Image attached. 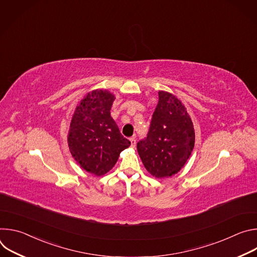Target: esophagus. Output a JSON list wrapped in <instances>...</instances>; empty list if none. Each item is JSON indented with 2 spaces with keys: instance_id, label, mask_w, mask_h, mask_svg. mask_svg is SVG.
<instances>
[{
  "instance_id": "esophagus-1",
  "label": "esophagus",
  "mask_w": 257,
  "mask_h": 257,
  "mask_svg": "<svg viewBox=\"0 0 257 257\" xmlns=\"http://www.w3.org/2000/svg\"><path fill=\"white\" fill-rule=\"evenodd\" d=\"M130 142H131V146H132V148H135V145H136V139H135L134 137H132V138H130Z\"/></svg>"
}]
</instances>
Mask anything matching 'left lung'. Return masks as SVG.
Wrapping results in <instances>:
<instances>
[{
	"label": "left lung",
	"mask_w": 257,
	"mask_h": 257,
	"mask_svg": "<svg viewBox=\"0 0 257 257\" xmlns=\"http://www.w3.org/2000/svg\"><path fill=\"white\" fill-rule=\"evenodd\" d=\"M194 128L185 106L173 94L159 91V102L146 137L137 143L139 157L156 178L177 174L194 148Z\"/></svg>",
	"instance_id": "1"
}]
</instances>
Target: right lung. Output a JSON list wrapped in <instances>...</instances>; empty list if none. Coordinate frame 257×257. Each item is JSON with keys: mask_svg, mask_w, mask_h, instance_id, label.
I'll return each instance as SVG.
<instances>
[{"mask_svg": "<svg viewBox=\"0 0 257 257\" xmlns=\"http://www.w3.org/2000/svg\"><path fill=\"white\" fill-rule=\"evenodd\" d=\"M114 99L115 96L106 90L89 92L77 105L70 124L71 155L83 170L96 176L111 170L121 152L131 144L111 117Z\"/></svg>", "mask_w": 257, "mask_h": 257, "instance_id": "obj_1", "label": "right lung"}]
</instances>
